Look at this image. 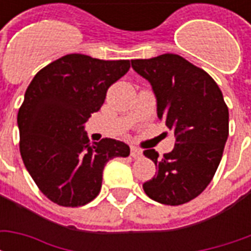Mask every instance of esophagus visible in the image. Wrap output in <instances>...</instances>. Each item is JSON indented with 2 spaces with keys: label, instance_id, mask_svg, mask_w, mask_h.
Instances as JSON below:
<instances>
[{
  "label": "esophagus",
  "instance_id": "34e87169",
  "mask_svg": "<svg viewBox=\"0 0 251 251\" xmlns=\"http://www.w3.org/2000/svg\"><path fill=\"white\" fill-rule=\"evenodd\" d=\"M130 156L133 158H141L144 156V153H142L141 149H138V148H131L130 149Z\"/></svg>",
  "mask_w": 251,
  "mask_h": 251
}]
</instances>
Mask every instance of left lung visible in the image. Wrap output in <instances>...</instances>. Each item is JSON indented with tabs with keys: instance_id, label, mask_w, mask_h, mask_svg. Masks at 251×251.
I'll return each mask as SVG.
<instances>
[{
	"instance_id": "left-lung-1",
	"label": "left lung",
	"mask_w": 251,
	"mask_h": 251,
	"mask_svg": "<svg viewBox=\"0 0 251 251\" xmlns=\"http://www.w3.org/2000/svg\"><path fill=\"white\" fill-rule=\"evenodd\" d=\"M133 70L152 86L157 117L174 131L172 152L144 154L157 172L144 183L145 194L161 204L179 205L199 196L210 184L228 137V109L215 80L174 53L131 60Z\"/></svg>"
}]
</instances>
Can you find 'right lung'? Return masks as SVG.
Returning a JSON list of instances; mask_svg holds the SVG:
<instances>
[{"label": "right lung", "mask_w": 251, "mask_h": 251, "mask_svg": "<svg viewBox=\"0 0 251 251\" xmlns=\"http://www.w3.org/2000/svg\"><path fill=\"white\" fill-rule=\"evenodd\" d=\"M129 68V60L71 53L40 70L26 88L17 115L20 153L36 185L53 203H90L100 191L107 161L130 154L125 142L103 138L90 144L84 131L107 88Z\"/></svg>", "instance_id": "right-lung-1"}]
</instances>
